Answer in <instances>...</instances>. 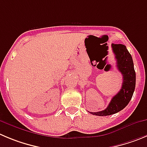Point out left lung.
Wrapping results in <instances>:
<instances>
[{
	"label": "left lung",
	"instance_id": "obj_1",
	"mask_svg": "<svg viewBox=\"0 0 147 147\" xmlns=\"http://www.w3.org/2000/svg\"><path fill=\"white\" fill-rule=\"evenodd\" d=\"M112 49L117 60V67L123 75V84L118 93L112 97L105 109L90 112L97 116L113 115L124 109L130 102L136 87V72L131 55L123 44H112Z\"/></svg>",
	"mask_w": 147,
	"mask_h": 147
}]
</instances>
